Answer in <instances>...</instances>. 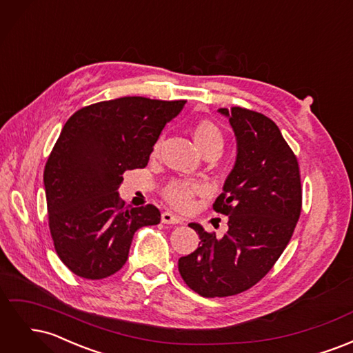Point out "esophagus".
I'll list each match as a JSON object with an SVG mask.
<instances>
[{"label": "esophagus", "instance_id": "34e87169", "mask_svg": "<svg viewBox=\"0 0 353 353\" xmlns=\"http://www.w3.org/2000/svg\"><path fill=\"white\" fill-rule=\"evenodd\" d=\"M162 222L163 223H172V225H175V223H183V219H181L179 216H176L175 213L169 212V210H165L162 213Z\"/></svg>", "mask_w": 353, "mask_h": 353}]
</instances>
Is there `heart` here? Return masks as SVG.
<instances>
[{"instance_id":"b5f03b06","label":"heart","mask_w":353,"mask_h":353,"mask_svg":"<svg viewBox=\"0 0 353 353\" xmlns=\"http://www.w3.org/2000/svg\"><path fill=\"white\" fill-rule=\"evenodd\" d=\"M194 141L203 152L209 148H218L222 150L223 135L219 128L210 121H201L196 125L193 131ZM200 191L197 183H187V181H172L163 190V197L170 206L179 210H185L193 203V197Z\"/></svg>"}]
</instances>
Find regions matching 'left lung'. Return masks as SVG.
I'll use <instances>...</instances> for the list:
<instances>
[{
    "label": "left lung",
    "instance_id": "1",
    "mask_svg": "<svg viewBox=\"0 0 353 353\" xmlns=\"http://www.w3.org/2000/svg\"><path fill=\"white\" fill-rule=\"evenodd\" d=\"M236 135L237 156L213 209L228 216L218 239L191 222L199 248L178 261L185 284L203 297L245 292L266 275L290 241L302 209L297 159L270 117L219 109Z\"/></svg>",
    "mask_w": 353,
    "mask_h": 353
}]
</instances>
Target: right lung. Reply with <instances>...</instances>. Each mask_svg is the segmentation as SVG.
Returning a JSON list of instances; mask_svg holds the SVG:
<instances>
[{"label": "right lung", "instance_id": "1", "mask_svg": "<svg viewBox=\"0 0 353 353\" xmlns=\"http://www.w3.org/2000/svg\"><path fill=\"white\" fill-rule=\"evenodd\" d=\"M185 101L122 97L73 113L44 169L48 225L61 262L82 279L101 280L125 265L137 230L160 212L119 199L125 170L145 168L168 122Z\"/></svg>", "mask_w": 353, "mask_h": 353}]
</instances>
